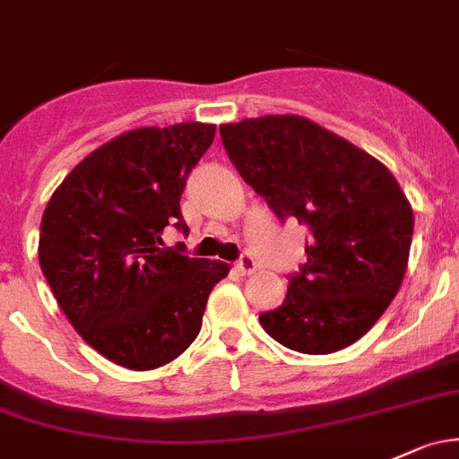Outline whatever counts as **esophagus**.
<instances>
[{"instance_id": "obj_1", "label": "esophagus", "mask_w": 459, "mask_h": 459, "mask_svg": "<svg viewBox=\"0 0 459 459\" xmlns=\"http://www.w3.org/2000/svg\"><path fill=\"white\" fill-rule=\"evenodd\" d=\"M238 270L242 274H253L255 270H257V262H255V257L250 253H244L242 257L238 259Z\"/></svg>"}]
</instances>
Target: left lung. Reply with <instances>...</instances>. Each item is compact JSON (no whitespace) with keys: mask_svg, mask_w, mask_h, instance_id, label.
<instances>
[{"mask_svg":"<svg viewBox=\"0 0 459 459\" xmlns=\"http://www.w3.org/2000/svg\"><path fill=\"white\" fill-rule=\"evenodd\" d=\"M230 162L281 221L306 224L307 262L279 307L259 315L277 343L332 354L383 316L403 283L413 211L389 169L301 116L220 125Z\"/></svg>","mask_w":459,"mask_h":459,"instance_id":"obj_1","label":"left lung"}]
</instances>
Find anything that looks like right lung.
I'll return each instance as SVG.
<instances>
[{"label":"right lung","mask_w":459,"mask_h":459,"mask_svg":"<svg viewBox=\"0 0 459 459\" xmlns=\"http://www.w3.org/2000/svg\"><path fill=\"white\" fill-rule=\"evenodd\" d=\"M215 125L143 127L114 138L70 171L41 220L39 264L85 343L127 369L171 363L200 334L213 286L229 266L165 246L186 178Z\"/></svg>","instance_id":"1"}]
</instances>
